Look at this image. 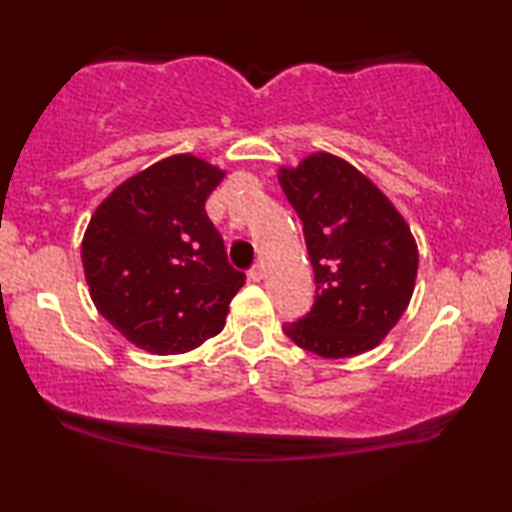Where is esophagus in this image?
Returning <instances> with one entry per match:
<instances>
[{"label":"esophagus","mask_w":512,"mask_h":512,"mask_svg":"<svg viewBox=\"0 0 512 512\" xmlns=\"http://www.w3.org/2000/svg\"><path fill=\"white\" fill-rule=\"evenodd\" d=\"M263 277H265V268H263V265H254V268L249 270V279H251V282H263Z\"/></svg>","instance_id":"1"}]
</instances>
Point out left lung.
<instances>
[{"label":"left lung","mask_w":512,"mask_h":512,"mask_svg":"<svg viewBox=\"0 0 512 512\" xmlns=\"http://www.w3.org/2000/svg\"><path fill=\"white\" fill-rule=\"evenodd\" d=\"M277 179L303 221L317 282L310 314L284 333L321 359L370 352L415 291L419 251L408 221L366 174L328 151L282 165Z\"/></svg>","instance_id":"8db88e82"}]
</instances>
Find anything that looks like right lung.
<instances>
[{
	"instance_id": "add662e5",
	"label": "right lung",
	"mask_w": 512,
	"mask_h": 512,
	"mask_svg": "<svg viewBox=\"0 0 512 512\" xmlns=\"http://www.w3.org/2000/svg\"><path fill=\"white\" fill-rule=\"evenodd\" d=\"M226 170L174 153L116 186L90 216L81 261L97 312L132 345L184 354L226 326L244 275L205 202Z\"/></svg>"
}]
</instances>
